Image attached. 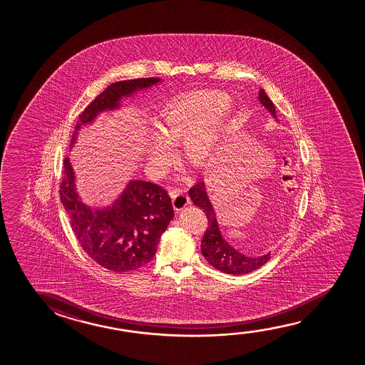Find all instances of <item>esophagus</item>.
Instances as JSON below:
<instances>
[{
  "mask_svg": "<svg viewBox=\"0 0 365 365\" xmlns=\"http://www.w3.org/2000/svg\"><path fill=\"white\" fill-rule=\"evenodd\" d=\"M170 198L173 202V208L175 212H180V210H185L187 205L190 203V198L185 193V190H175L170 192Z\"/></svg>",
  "mask_w": 365,
  "mask_h": 365,
  "instance_id": "obj_1",
  "label": "esophagus"
}]
</instances>
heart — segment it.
<instances>
[{
	"mask_svg": "<svg viewBox=\"0 0 365 365\" xmlns=\"http://www.w3.org/2000/svg\"><path fill=\"white\" fill-rule=\"evenodd\" d=\"M235 120V106L220 91H200L182 96L165 106L157 120L160 135L145 143V160L160 175L172 158L170 145L182 143L185 160L202 165L213 157Z\"/></svg>",
	"mask_w": 365,
	"mask_h": 365,
	"instance_id": "obj_1",
	"label": "heart"
}]
</instances>
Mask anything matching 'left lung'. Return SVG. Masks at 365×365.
<instances>
[{"mask_svg": "<svg viewBox=\"0 0 365 365\" xmlns=\"http://www.w3.org/2000/svg\"><path fill=\"white\" fill-rule=\"evenodd\" d=\"M258 101L269 115L277 120L275 107L269 100L264 90H259ZM190 198L200 210L205 212L208 220V227L205 230V237L202 240L200 250L205 260L215 269L220 270L227 274L242 275L250 273L264 265L270 259V252L258 257L245 255L235 250L228 240L222 235L218 225L215 208L210 202L205 180H200L190 190Z\"/></svg>", "mask_w": 365, "mask_h": 365, "instance_id": "left-lung-1", "label": "left lung"}]
</instances>
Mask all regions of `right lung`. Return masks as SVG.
I'll list each match as a JSON object with an SVG mask.
<instances>
[{"label":"right lung","mask_w":365,"mask_h":365,"mask_svg":"<svg viewBox=\"0 0 365 365\" xmlns=\"http://www.w3.org/2000/svg\"><path fill=\"white\" fill-rule=\"evenodd\" d=\"M162 78L120 81L108 86L80 115L71 138L70 150L80 130L93 125L105 112H115L122 101L160 85ZM61 202L70 217L71 227L81 247L97 264L112 272H130L155 257L160 235L175 217L172 200L165 190L152 182L130 180L110 205H86L77 190V177L70 157L63 162Z\"/></svg>","instance_id":"1"}]
</instances>
